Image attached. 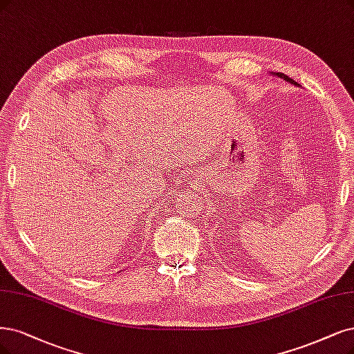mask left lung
Segmentation results:
<instances>
[{"mask_svg": "<svg viewBox=\"0 0 354 354\" xmlns=\"http://www.w3.org/2000/svg\"><path fill=\"white\" fill-rule=\"evenodd\" d=\"M277 75L280 77V78H284V80L286 82H289V83H292V84H295V86H299L295 80H293V78H290L289 75H286V74H283V73H277Z\"/></svg>", "mask_w": 354, "mask_h": 354, "instance_id": "left-lung-1", "label": "left lung"}]
</instances>
